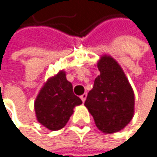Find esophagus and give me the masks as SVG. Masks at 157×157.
Returning <instances> with one entry per match:
<instances>
[{"mask_svg":"<svg viewBox=\"0 0 157 157\" xmlns=\"http://www.w3.org/2000/svg\"><path fill=\"white\" fill-rule=\"evenodd\" d=\"M86 96H87V95H86V93H84V94H82V95H81V97H80V98H81V100L83 101V102L86 101Z\"/></svg>","mask_w":157,"mask_h":157,"instance_id":"esophagus-1","label":"esophagus"}]
</instances>
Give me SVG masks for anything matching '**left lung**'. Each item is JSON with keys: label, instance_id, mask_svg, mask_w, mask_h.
Listing matches in <instances>:
<instances>
[{"label": "left lung", "instance_id": "1", "mask_svg": "<svg viewBox=\"0 0 157 157\" xmlns=\"http://www.w3.org/2000/svg\"><path fill=\"white\" fill-rule=\"evenodd\" d=\"M100 75L87 94L85 105L91 114L97 128L105 134L122 130L134 116L133 88L119 63L102 56L97 63Z\"/></svg>", "mask_w": 157, "mask_h": 157}]
</instances>
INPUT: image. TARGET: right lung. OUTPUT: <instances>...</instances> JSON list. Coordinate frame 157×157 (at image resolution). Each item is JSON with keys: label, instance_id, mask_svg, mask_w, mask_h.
Segmentation results:
<instances>
[{"label": "right lung", "instance_id": "obj_1", "mask_svg": "<svg viewBox=\"0 0 157 157\" xmlns=\"http://www.w3.org/2000/svg\"><path fill=\"white\" fill-rule=\"evenodd\" d=\"M82 101L74 95L72 85L64 71L47 80L35 101L37 121L52 131L63 128L73 113V108Z\"/></svg>", "mask_w": 157, "mask_h": 157}]
</instances>
